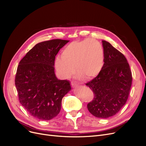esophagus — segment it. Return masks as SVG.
<instances>
[{
    "instance_id": "esophagus-1",
    "label": "esophagus",
    "mask_w": 146,
    "mask_h": 146,
    "mask_svg": "<svg viewBox=\"0 0 146 146\" xmlns=\"http://www.w3.org/2000/svg\"><path fill=\"white\" fill-rule=\"evenodd\" d=\"M72 86L73 87H78V84L74 82H72Z\"/></svg>"
}]
</instances>
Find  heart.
Instances as JSON below:
<instances>
[{"instance_id":"obj_1","label":"heart","mask_w":146,"mask_h":146,"mask_svg":"<svg viewBox=\"0 0 146 146\" xmlns=\"http://www.w3.org/2000/svg\"><path fill=\"white\" fill-rule=\"evenodd\" d=\"M105 63L104 50L102 44L93 39L75 41L67 45L55 61V67L59 74L68 78L75 71L87 79L100 74Z\"/></svg>"}]
</instances>
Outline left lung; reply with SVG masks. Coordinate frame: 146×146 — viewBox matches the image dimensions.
<instances>
[{
    "instance_id": "obj_1",
    "label": "left lung",
    "mask_w": 146,
    "mask_h": 146,
    "mask_svg": "<svg viewBox=\"0 0 146 146\" xmlns=\"http://www.w3.org/2000/svg\"><path fill=\"white\" fill-rule=\"evenodd\" d=\"M105 63L100 74L86 83L94 93L87 104L94 116L107 118L115 115L125 105L132 85L130 66L123 53L110 42L102 41Z\"/></svg>"
}]
</instances>
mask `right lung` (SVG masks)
I'll list each match as a JSON object with an SVG mask.
<instances>
[{
	"label": "right lung",
	"mask_w": 146,
	"mask_h": 146,
	"mask_svg": "<svg viewBox=\"0 0 146 146\" xmlns=\"http://www.w3.org/2000/svg\"><path fill=\"white\" fill-rule=\"evenodd\" d=\"M68 41L55 39L38 43L19 62L15 78L19 101L39 120L57 116L63 97L71 90L69 80L57 79L54 67L56 55Z\"/></svg>",
	"instance_id": "1"
}]
</instances>
